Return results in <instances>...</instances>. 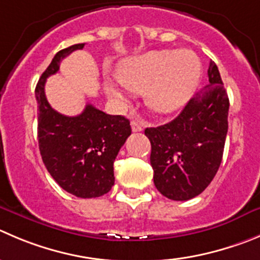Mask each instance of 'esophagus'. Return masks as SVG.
Masks as SVG:
<instances>
[{"label": "esophagus", "mask_w": 260, "mask_h": 260, "mask_svg": "<svg viewBox=\"0 0 260 260\" xmlns=\"http://www.w3.org/2000/svg\"><path fill=\"white\" fill-rule=\"evenodd\" d=\"M144 121L139 120V118H137V120H133L132 121V128L133 132L137 133V132H142L143 128H144Z\"/></svg>", "instance_id": "1"}]
</instances>
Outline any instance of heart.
<instances>
[{
	"mask_svg": "<svg viewBox=\"0 0 260 260\" xmlns=\"http://www.w3.org/2000/svg\"><path fill=\"white\" fill-rule=\"evenodd\" d=\"M117 80L127 90L144 91L145 103L157 113H171L185 105L199 84L202 63L189 49H160L133 56L118 65ZM112 100L122 101L123 94L112 81L105 84Z\"/></svg>",
	"mask_w": 260,
	"mask_h": 260,
	"instance_id": "obj_1",
	"label": "heart"
}]
</instances>
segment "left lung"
<instances>
[{"instance_id":"obj_1","label":"left lung","mask_w":260,"mask_h":260,"mask_svg":"<svg viewBox=\"0 0 260 260\" xmlns=\"http://www.w3.org/2000/svg\"><path fill=\"white\" fill-rule=\"evenodd\" d=\"M208 79V85L186 103L175 120L144 132L152 145L155 187L177 202L204 191L223 155L230 102L213 61L209 62Z\"/></svg>"}]
</instances>
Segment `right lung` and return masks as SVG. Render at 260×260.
I'll list each match as a JSON object with an SVG mask.
<instances>
[{
  "label": "right lung",
  "mask_w": 260,
  "mask_h": 260,
  "mask_svg": "<svg viewBox=\"0 0 260 260\" xmlns=\"http://www.w3.org/2000/svg\"><path fill=\"white\" fill-rule=\"evenodd\" d=\"M84 46L74 44L57 52L38 80V143L46 169L63 190L78 198H98L115 184L113 162L132 134L130 121L91 105L78 116L61 115L44 93L47 78L57 73L66 56Z\"/></svg>",
  "instance_id": "add662e5"
}]
</instances>
